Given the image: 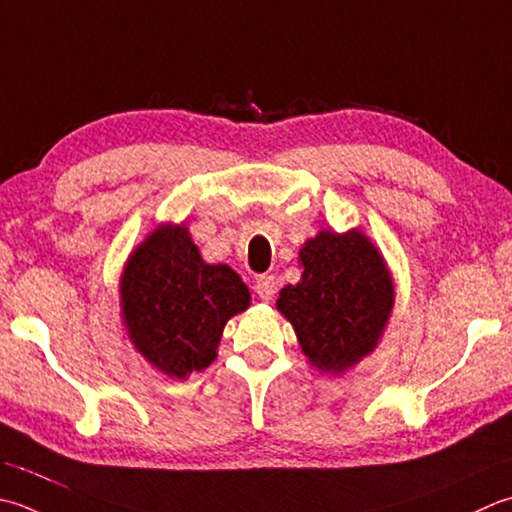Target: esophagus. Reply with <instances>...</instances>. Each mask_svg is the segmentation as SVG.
<instances>
[{"label":"esophagus","instance_id":"34e87169","mask_svg":"<svg viewBox=\"0 0 512 512\" xmlns=\"http://www.w3.org/2000/svg\"><path fill=\"white\" fill-rule=\"evenodd\" d=\"M255 293L259 295V299H264V302H270V299H273L275 293H277V279H275V275L257 277Z\"/></svg>","mask_w":512,"mask_h":512}]
</instances>
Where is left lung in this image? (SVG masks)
<instances>
[{
	"label": "left lung",
	"mask_w": 512,
	"mask_h": 512,
	"mask_svg": "<svg viewBox=\"0 0 512 512\" xmlns=\"http://www.w3.org/2000/svg\"><path fill=\"white\" fill-rule=\"evenodd\" d=\"M299 262L302 279L282 288L277 308L293 324L310 364L342 373L375 348L393 310V279L359 230H322L304 244Z\"/></svg>",
	"instance_id": "1"
}]
</instances>
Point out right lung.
Masks as SVG:
<instances>
[{
    "instance_id": "add662e5",
    "label": "right lung",
    "mask_w": 512,
    "mask_h": 512,
    "mask_svg": "<svg viewBox=\"0 0 512 512\" xmlns=\"http://www.w3.org/2000/svg\"><path fill=\"white\" fill-rule=\"evenodd\" d=\"M250 304L235 270L199 257L184 226H162L130 255L122 275L128 335L150 364L184 379L217 357L222 330Z\"/></svg>"
}]
</instances>
